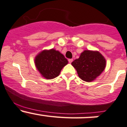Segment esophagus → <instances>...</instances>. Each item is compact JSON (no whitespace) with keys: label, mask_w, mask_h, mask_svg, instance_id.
Masks as SVG:
<instances>
[{"label":"esophagus","mask_w":127,"mask_h":127,"mask_svg":"<svg viewBox=\"0 0 127 127\" xmlns=\"http://www.w3.org/2000/svg\"><path fill=\"white\" fill-rule=\"evenodd\" d=\"M73 60L72 59H68V62H69V63H70V64H71V62H73Z\"/></svg>","instance_id":"1"}]
</instances>
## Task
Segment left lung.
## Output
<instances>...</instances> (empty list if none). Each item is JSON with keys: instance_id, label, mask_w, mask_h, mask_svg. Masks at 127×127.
Instances as JSON below:
<instances>
[{"instance_id": "obj_1", "label": "left lung", "mask_w": 127, "mask_h": 127, "mask_svg": "<svg viewBox=\"0 0 127 127\" xmlns=\"http://www.w3.org/2000/svg\"><path fill=\"white\" fill-rule=\"evenodd\" d=\"M104 57L97 51H85L80 57L71 62L79 77L83 81H93L101 75L106 67Z\"/></svg>"}]
</instances>
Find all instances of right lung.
<instances>
[{
	"instance_id": "obj_1",
	"label": "right lung",
	"mask_w": 127,
	"mask_h": 127,
	"mask_svg": "<svg viewBox=\"0 0 127 127\" xmlns=\"http://www.w3.org/2000/svg\"><path fill=\"white\" fill-rule=\"evenodd\" d=\"M34 61L37 69L46 79L58 76L62 68L68 64L64 55L54 49L43 51L36 56Z\"/></svg>"
}]
</instances>
